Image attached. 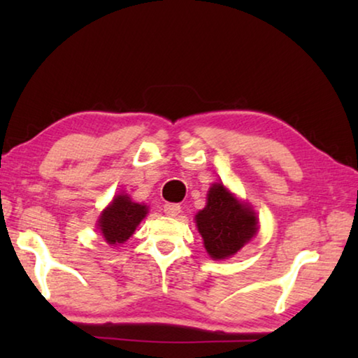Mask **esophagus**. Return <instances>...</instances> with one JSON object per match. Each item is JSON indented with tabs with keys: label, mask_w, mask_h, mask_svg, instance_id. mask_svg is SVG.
I'll list each match as a JSON object with an SVG mask.
<instances>
[{
	"label": "esophagus",
	"mask_w": 358,
	"mask_h": 358,
	"mask_svg": "<svg viewBox=\"0 0 358 358\" xmlns=\"http://www.w3.org/2000/svg\"><path fill=\"white\" fill-rule=\"evenodd\" d=\"M180 210H181V207L178 203H166L164 205V213L167 215V216H177L178 213H180Z\"/></svg>",
	"instance_id": "34e87169"
}]
</instances>
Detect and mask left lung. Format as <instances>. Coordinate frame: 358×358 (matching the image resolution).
<instances>
[{"label":"left lung","instance_id":"obj_1","mask_svg":"<svg viewBox=\"0 0 358 358\" xmlns=\"http://www.w3.org/2000/svg\"><path fill=\"white\" fill-rule=\"evenodd\" d=\"M257 215L248 203L240 202L222 183L211 185L207 205L196 215V226L211 259L232 257L256 237Z\"/></svg>","mask_w":358,"mask_h":358}]
</instances>
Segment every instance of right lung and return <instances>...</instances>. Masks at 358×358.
<instances>
[{
    "instance_id": "1",
    "label": "right lung",
    "mask_w": 358,
    "mask_h": 358,
    "mask_svg": "<svg viewBox=\"0 0 358 358\" xmlns=\"http://www.w3.org/2000/svg\"><path fill=\"white\" fill-rule=\"evenodd\" d=\"M147 213V205L132 202L128 194H118L98 220V229L102 238L110 246L124 243L136 232V227Z\"/></svg>"
}]
</instances>
